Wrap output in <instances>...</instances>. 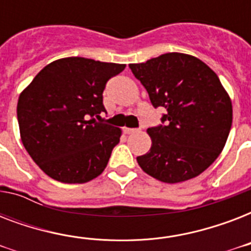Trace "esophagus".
Segmentation results:
<instances>
[{"mask_svg": "<svg viewBox=\"0 0 251 251\" xmlns=\"http://www.w3.org/2000/svg\"><path fill=\"white\" fill-rule=\"evenodd\" d=\"M124 131H125V134H134V133H137L138 130L137 129H130V127H124Z\"/></svg>", "mask_w": 251, "mask_h": 251, "instance_id": "34e87169", "label": "esophagus"}]
</instances>
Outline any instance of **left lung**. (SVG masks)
<instances>
[{
	"label": "left lung",
	"mask_w": 251,
	"mask_h": 251,
	"mask_svg": "<svg viewBox=\"0 0 251 251\" xmlns=\"http://www.w3.org/2000/svg\"><path fill=\"white\" fill-rule=\"evenodd\" d=\"M155 108L164 106L165 125L147 129L151 149L139 167L165 183L194 178L224 149L232 126V101L216 73L185 53H165L130 64Z\"/></svg>",
	"instance_id": "1"
}]
</instances>
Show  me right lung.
I'll use <instances>...</instances> for the list:
<instances>
[{"label": "right lung", "mask_w": 251, "mask_h": 251, "mask_svg": "<svg viewBox=\"0 0 251 251\" xmlns=\"http://www.w3.org/2000/svg\"><path fill=\"white\" fill-rule=\"evenodd\" d=\"M126 65L66 57L47 65L22 91L17 116L22 143L50 178L84 183L105 169L121 129L96 122L102 91Z\"/></svg>", "instance_id": "1"}]
</instances>
